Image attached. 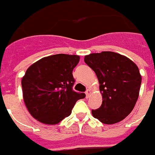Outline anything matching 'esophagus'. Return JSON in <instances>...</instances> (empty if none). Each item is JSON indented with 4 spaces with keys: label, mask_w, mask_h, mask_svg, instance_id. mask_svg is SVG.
Wrapping results in <instances>:
<instances>
[{
    "label": "esophagus",
    "mask_w": 155,
    "mask_h": 155,
    "mask_svg": "<svg viewBox=\"0 0 155 155\" xmlns=\"http://www.w3.org/2000/svg\"><path fill=\"white\" fill-rule=\"evenodd\" d=\"M91 93H92V91H91V89L87 90V92H86L87 97H89V96L91 95Z\"/></svg>",
    "instance_id": "obj_1"
}]
</instances>
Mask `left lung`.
Here are the masks:
<instances>
[{"mask_svg":"<svg viewBox=\"0 0 155 155\" xmlns=\"http://www.w3.org/2000/svg\"><path fill=\"white\" fill-rule=\"evenodd\" d=\"M84 62L97 75L103 102L92 114L104 124L122 121L135 106L141 85L139 68L132 60L114 51L91 53Z\"/></svg>","mask_w":155,"mask_h":155,"instance_id":"8db88e82","label":"left lung"}]
</instances>
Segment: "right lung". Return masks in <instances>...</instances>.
<instances>
[{
	"mask_svg": "<svg viewBox=\"0 0 155 155\" xmlns=\"http://www.w3.org/2000/svg\"><path fill=\"white\" fill-rule=\"evenodd\" d=\"M78 55L56 54L42 58L27 68L21 79L22 96L30 114L41 124H57L68 117L85 93L72 90Z\"/></svg>",
	"mask_w": 155,
	"mask_h": 155,
	"instance_id": "obj_1",
	"label": "right lung"
}]
</instances>
